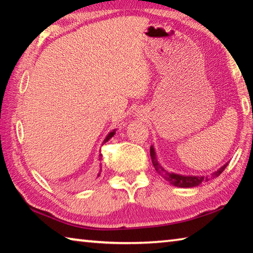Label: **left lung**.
<instances>
[{"label": "left lung", "instance_id": "obj_1", "mask_svg": "<svg viewBox=\"0 0 253 253\" xmlns=\"http://www.w3.org/2000/svg\"><path fill=\"white\" fill-rule=\"evenodd\" d=\"M151 157H152V163H153L154 169H155L156 172L160 174L163 178L166 179V181L169 182L174 186L184 187V188L199 186L201 183H205L210 181L211 178L217 177L222 172H223L229 164V163H225L223 166H221L219 169H216L215 172H213L210 175H182L174 172H169V170L163 168L157 160L155 148H154L153 145L151 146Z\"/></svg>", "mask_w": 253, "mask_h": 253}]
</instances>
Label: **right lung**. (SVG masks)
<instances>
[{"label": "right lung", "mask_w": 253, "mask_h": 253, "mask_svg": "<svg viewBox=\"0 0 253 253\" xmlns=\"http://www.w3.org/2000/svg\"><path fill=\"white\" fill-rule=\"evenodd\" d=\"M116 130L117 129H113L111 130L108 135L106 136V138L104 139V142L102 143H106V142H108V140L111 138V137H113L115 134H116ZM101 160H102V155H101V153H100V151H99V155H98V161L99 162H101ZM101 164H99V169H98V172H97V177H99L100 176V174H101V166H100Z\"/></svg>", "instance_id": "add662e5"}]
</instances>
